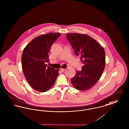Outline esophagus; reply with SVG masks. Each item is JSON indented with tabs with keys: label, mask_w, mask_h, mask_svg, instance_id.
Instances as JSON below:
<instances>
[{
	"label": "esophagus",
	"mask_w": 129,
	"mask_h": 129,
	"mask_svg": "<svg viewBox=\"0 0 129 129\" xmlns=\"http://www.w3.org/2000/svg\"><path fill=\"white\" fill-rule=\"evenodd\" d=\"M65 70V69H61L60 71L62 72H63Z\"/></svg>",
	"instance_id": "34e87169"
}]
</instances>
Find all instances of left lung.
<instances>
[{
  "label": "left lung",
  "instance_id": "8db88e82",
  "mask_svg": "<svg viewBox=\"0 0 129 129\" xmlns=\"http://www.w3.org/2000/svg\"><path fill=\"white\" fill-rule=\"evenodd\" d=\"M66 37L76 56H79L83 66L77 71L71 81L78 90L86 91L93 86L100 79L105 68L104 48L93 38L86 35L68 34Z\"/></svg>",
  "mask_w": 129,
  "mask_h": 129
}]
</instances>
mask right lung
<instances>
[{"label":"right lung","mask_w":129,"mask_h":129,"mask_svg":"<svg viewBox=\"0 0 129 129\" xmlns=\"http://www.w3.org/2000/svg\"><path fill=\"white\" fill-rule=\"evenodd\" d=\"M60 33H49L34 38L23 50L21 63L27 82L36 91H48L54 83L58 70L48 66L49 54Z\"/></svg>","instance_id":"obj_1"}]
</instances>
